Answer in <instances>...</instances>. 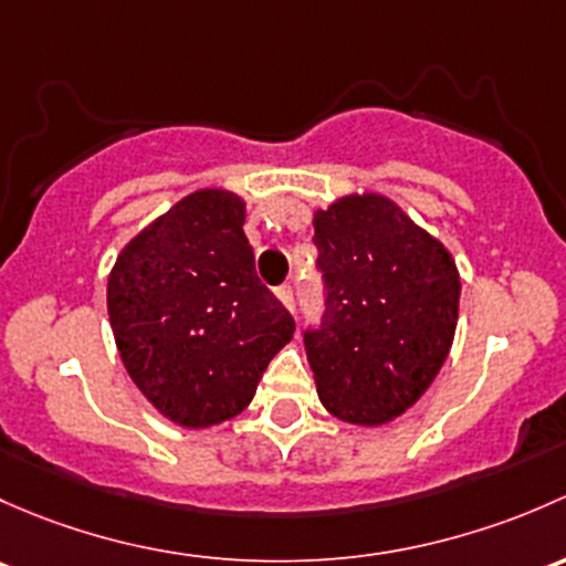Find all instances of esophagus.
<instances>
[{
	"label": "esophagus",
	"instance_id": "obj_1",
	"mask_svg": "<svg viewBox=\"0 0 566 566\" xmlns=\"http://www.w3.org/2000/svg\"><path fill=\"white\" fill-rule=\"evenodd\" d=\"M275 294H277V300H281L285 307H289V311H294V289H291L289 283L277 285V291H275Z\"/></svg>",
	"mask_w": 566,
	"mask_h": 566
}]
</instances>
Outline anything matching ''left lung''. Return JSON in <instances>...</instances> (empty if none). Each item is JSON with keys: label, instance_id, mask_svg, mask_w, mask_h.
<instances>
[{"label": "left lung", "instance_id": "left-lung-1", "mask_svg": "<svg viewBox=\"0 0 566 566\" xmlns=\"http://www.w3.org/2000/svg\"><path fill=\"white\" fill-rule=\"evenodd\" d=\"M322 324L302 329L326 411L384 424L411 409L450 354L460 277L450 250L389 198L318 209Z\"/></svg>", "mask_w": 566, "mask_h": 566}]
</instances>
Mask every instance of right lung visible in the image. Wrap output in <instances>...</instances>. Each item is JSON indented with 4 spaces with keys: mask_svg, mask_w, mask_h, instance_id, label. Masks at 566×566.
Returning <instances> with one entry per match:
<instances>
[{
    "mask_svg": "<svg viewBox=\"0 0 566 566\" xmlns=\"http://www.w3.org/2000/svg\"><path fill=\"white\" fill-rule=\"evenodd\" d=\"M244 203L198 190L116 259L108 316L136 387L163 417L209 428L253 400L294 318L255 275Z\"/></svg>",
    "mask_w": 566,
    "mask_h": 566,
    "instance_id": "obj_1",
    "label": "right lung"
}]
</instances>
